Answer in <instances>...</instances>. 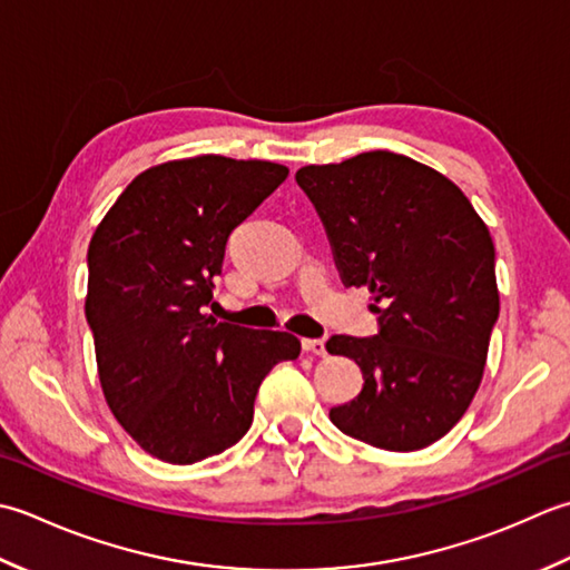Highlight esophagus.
<instances>
[{"instance_id":"obj_1","label":"esophagus","mask_w":570,"mask_h":570,"mask_svg":"<svg viewBox=\"0 0 570 570\" xmlns=\"http://www.w3.org/2000/svg\"><path fill=\"white\" fill-rule=\"evenodd\" d=\"M302 350L315 356H327V346H324L322 340H302Z\"/></svg>"}]
</instances>
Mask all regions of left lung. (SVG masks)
Instances as JSON below:
<instances>
[{
  "label": "left lung",
  "mask_w": 570,
  "mask_h": 570,
  "mask_svg": "<svg viewBox=\"0 0 570 570\" xmlns=\"http://www.w3.org/2000/svg\"><path fill=\"white\" fill-rule=\"evenodd\" d=\"M295 179L327 230L346 287H368L379 334L327 342L362 366L358 396L330 421L364 443L411 452L443 438L480 389L499 317L494 243L443 174L386 149Z\"/></svg>",
  "instance_id": "1"
}]
</instances>
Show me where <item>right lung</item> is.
<instances>
[{
  "label": "right lung",
  "mask_w": 570,
  "mask_h": 570,
  "mask_svg": "<svg viewBox=\"0 0 570 570\" xmlns=\"http://www.w3.org/2000/svg\"><path fill=\"white\" fill-rule=\"evenodd\" d=\"M285 177L261 159L165 161L130 181L90 238L86 320L100 386L149 455L191 464L236 445L261 381L299 356L293 334L204 315L230 230Z\"/></svg>",
  "instance_id": "add662e5"
}]
</instances>
